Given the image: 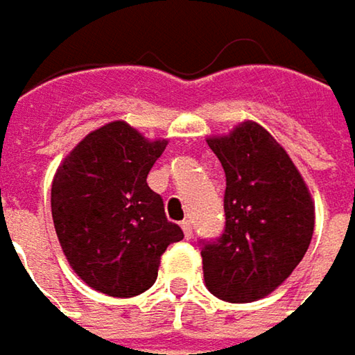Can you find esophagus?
<instances>
[{"label": "esophagus", "instance_id": "esophagus-1", "mask_svg": "<svg viewBox=\"0 0 355 355\" xmlns=\"http://www.w3.org/2000/svg\"><path fill=\"white\" fill-rule=\"evenodd\" d=\"M182 229H184L186 239H192V237H194V231H192V223H190V220H184V223H182Z\"/></svg>", "mask_w": 355, "mask_h": 355}]
</instances>
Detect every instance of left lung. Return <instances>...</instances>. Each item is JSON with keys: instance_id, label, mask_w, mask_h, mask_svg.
Returning a JSON list of instances; mask_svg holds the SVG:
<instances>
[{"instance_id": "obj_1", "label": "left lung", "mask_w": 355, "mask_h": 355, "mask_svg": "<svg viewBox=\"0 0 355 355\" xmlns=\"http://www.w3.org/2000/svg\"><path fill=\"white\" fill-rule=\"evenodd\" d=\"M225 178V233L202 247L208 290L227 302H253L278 288L304 257L315 202L284 147L257 122L206 139Z\"/></svg>"}]
</instances>
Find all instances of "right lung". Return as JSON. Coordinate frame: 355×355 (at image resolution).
Returning a JSON list of instances; mask_svg holds the SVG:
<instances>
[{
    "label": "right lung",
    "mask_w": 355,
    "mask_h": 355,
    "mask_svg": "<svg viewBox=\"0 0 355 355\" xmlns=\"http://www.w3.org/2000/svg\"><path fill=\"white\" fill-rule=\"evenodd\" d=\"M167 141L114 120L73 147L53 188V223L73 272L94 290L128 298L149 290L167 245L184 233L165 216L147 175Z\"/></svg>",
    "instance_id": "right-lung-1"
}]
</instances>
